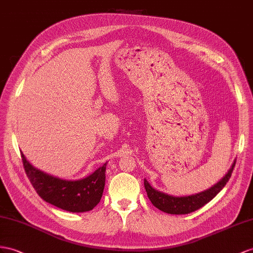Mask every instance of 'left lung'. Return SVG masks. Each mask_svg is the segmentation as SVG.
<instances>
[{
	"label": "left lung",
	"mask_w": 253,
	"mask_h": 253,
	"mask_svg": "<svg viewBox=\"0 0 253 253\" xmlns=\"http://www.w3.org/2000/svg\"><path fill=\"white\" fill-rule=\"evenodd\" d=\"M235 167V161L232 165L228 173L219 180L217 184L211 187L210 189L204 190L196 194L186 197H173L166 194L161 191L154 189L146 179H144V187L147 193L148 199L151 200L152 204L157 207L158 210L163 211L167 213H172V215H185L194 211H197L201 207L209 203L211 200L215 198L217 194L222 190L223 187L229 182L232 175L233 169Z\"/></svg>",
	"instance_id": "1"
}]
</instances>
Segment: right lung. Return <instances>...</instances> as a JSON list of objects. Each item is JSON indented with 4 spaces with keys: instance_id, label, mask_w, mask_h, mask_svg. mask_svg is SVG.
I'll return each instance as SVG.
<instances>
[{
    "instance_id": "1",
    "label": "right lung",
    "mask_w": 253,
    "mask_h": 253,
    "mask_svg": "<svg viewBox=\"0 0 253 253\" xmlns=\"http://www.w3.org/2000/svg\"><path fill=\"white\" fill-rule=\"evenodd\" d=\"M25 173L36 192L46 202L71 212L92 211L100 202L106 182L107 163L87 177L61 179L36 169L21 152Z\"/></svg>"
}]
</instances>
